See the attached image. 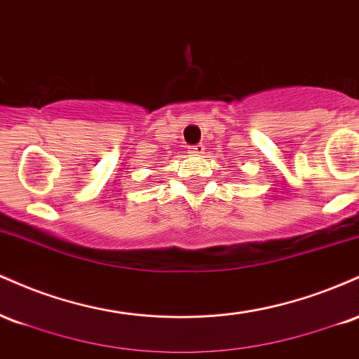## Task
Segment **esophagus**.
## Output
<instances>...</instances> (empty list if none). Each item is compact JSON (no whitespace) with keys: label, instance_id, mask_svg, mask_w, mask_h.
I'll return each mask as SVG.
<instances>
[{"label":"esophagus","instance_id":"obj_1","mask_svg":"<svg viewBox=\"0 0 359 359\" xmlns=\"http://www.w3.org/2000/svg\"><path fill=\"white\" fill-rule=\"evenodd\" d=\"M191 151L192 155H201V154H204V145L203 143H197V145H194V147H191Z\"/></svg>","mask_w":359,"mask_h":359}]
</instances>
